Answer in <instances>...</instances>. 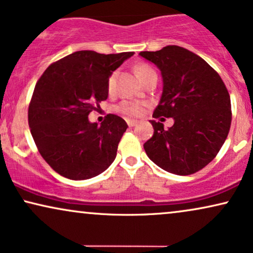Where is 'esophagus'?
I'll return each instance as SVG.
<instances>
[{
  "label": "esophagus",
  "mask_w": 253,
  "mask_h": 253,
  "mask_svg": "<svg viewBox=\"0 0 253 253\" xmlns=\"http://www.w3.org/2000/svg\"><path fill=\"white\" fill-rule=\"evenodd\" d=\"M126 123L130 127H132L134 126H137V123H138V122H137V121H134V120H126Z\"/></svg>",
  "instance_id": "1"
}]
</instances>
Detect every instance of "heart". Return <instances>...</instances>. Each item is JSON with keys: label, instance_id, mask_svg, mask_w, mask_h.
Instances as JSON below:
<instances>
[{"label": "heart", "instance_id": "obj_1", "mask_svg": "<svg viewBox=\"0 0 253 253\" xmlns=\"http://www.w3.org/2000/svg\"><path fill=\"white\" fill-rule=\"evenodd\" d=\"M134 72H136V75L138 77L140 81H143L149 75L156 73L155 70L152 67H150L149 65H138V66H136V68H134ZM114 80L115 74L110 75L109 80H108V89L109 90L113 89ZM119 110L124 115H127V116H138V115L142 114L143 107L138 102H122L120 104Z\"/></svg>", "mask_w": 253, "mask_h": 253}]
</instances>
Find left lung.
Returning a JSON list of instances; mask_svg holds the SVG:
<instances>
[{"instance_id": "8db88e82", "label": "left lung", "mask_w": 253, "mask_h": 253, "mask_svg": "<svg viewBox=\"0 0 253 253\" xmlns=\"http://www.w3.org/2000/svg\"><path fill=\"white\" fill-rule=\"evenodd\" d=\"M139 55L162 73L163 93L153 117L174 121L169 129L151 121L155 132L144 150L160 169L193 174L215 158L228 137L231 103L227 87L208 62L183 47L169 45Z\"/></svg>"}]
</instances>
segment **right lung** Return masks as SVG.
<instances>
[{"instance_id":"1","label":"right lung","mask_w":253,"mask_h":253,"mask_svg":"<svg viewBox=\"0 0 253 253\" xmlns=\"http://www.w3.org/2000/svg\"><path fill=\"white\" fill-rule=\"evenodd\" d=\"M133 54L74 52L50 65L36 84L29 126L39 153L60 175L94 178L116 158L126 121L109 114L98 126L89 122L88 115L107 100L113 72Z\"/></svg>"}]
</instances>
